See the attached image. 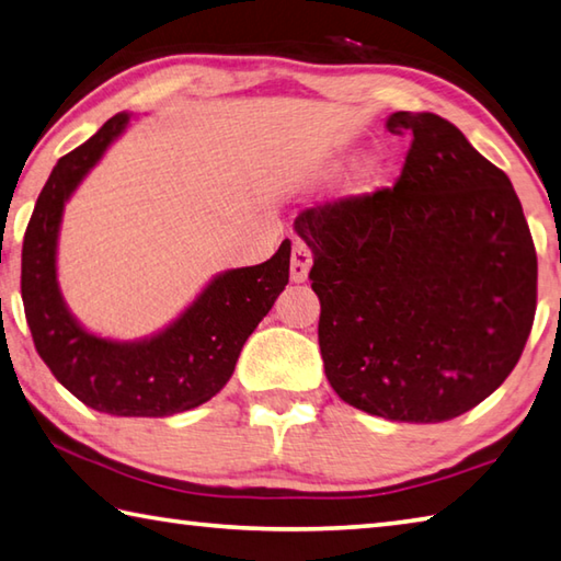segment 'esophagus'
<instances>
[{"mask_svg":"<svg viewBox=\"0 0 561 561\" xmlns=\"http://www.w3.org/2000/svg\"><path fill=\"white\" fill-rule=\"evenodd\" d=\"M311 264H313V254H311L307 242L294 240V245H291V264H289L291 282H297V284L299 282H307Z\"/></svg>","mask_w":561,"mask_h":561,"instance_id":"esophagus-1","label":"esophagus"}]
</instances>
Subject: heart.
Instances as JSON below:
<instances>
[{"instance_id": "obj_1", "label": "heart", "mask_w": 561, "mask_h": 561, "mask_svg": "<svg viewBox=\"0 0 561 561\" xmlns=\"http://www.w3.org/2000/svg\"><path fill=\"white\" fill-rule=\"evenodd\" d=\"M373 174H375V171H373V169H370V171H368V176H373Z\"/></svg>"}]
</instances>
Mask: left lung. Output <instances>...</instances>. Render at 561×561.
Listing matches in <instances>:
<instances>
[{"label":"left lung","instance_id":"obj_1","mask_svg":"<svg viewBox=\"0 0 561 561\" xmlns=\"http://www.w3.org/2000/svg\"><path fill=\"white\" fill-rule=\"evenodd\" d=\"M410 135L392 188L307 208L319 345L335 394L392 422L473 410L520 360L537 309V252L505 171L434 112H394Z\"/></svg>","mask_w":561,"mask_h":561}]
</instances>
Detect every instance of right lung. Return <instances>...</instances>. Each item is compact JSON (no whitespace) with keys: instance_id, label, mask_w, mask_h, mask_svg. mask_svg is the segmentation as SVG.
I'll return each mask as SVG.
<instances>
[{"instance_id":"1","label":"right lung","mask_w":561,"mask_h":561,"mask_svg":"<svg viewBox=\"0 0 561 561\" xmlns=\"http://www.w3.org/2000/svg\"><path fill=\"white\" fill-rule=\"evenodd\" d=\"M127 119L125 112L110 117L50 171L24 232L22 299L41 360L80 402L115 416H171L226 387L242 345L289 284L291 242L284 240L267 262L220 274L154 339L115 343L80 329L56 282L60 216Z\"/></svg>"}]
</instances>
